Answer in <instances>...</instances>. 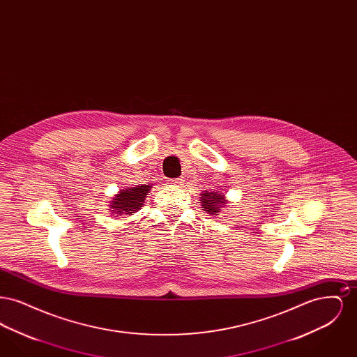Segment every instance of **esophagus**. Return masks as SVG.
<instances>
[{
    "mask_svg": "<svg viewBox=\"0 0 357 357\" xmlns=\"http://www.w3.org/2000/svg\"><path fill=\"white\" fill-rule=\"evenodd\" d=\"M183 183H185V181H183V179H181V178L174 179V181H170L171 186L174 187H182L183 186Z\"/></svg>",
    "mask_w": 357,
    "mask_h": 357,
    "instance_id": "esophagus-1",
    "label": "esophagus"
}]
</instances>
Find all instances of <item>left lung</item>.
Wrapping results in <instances>:
<instances>
[{"label":"left lung","mask_w":357,"mask_h":357,"mask_svg":"<svg viewBox=\"0 0 357 357\" xmlns=\"http://www.w3.org/2000/svg\"><path fill=\"white\" fill-rule=\"evenodd\" d=\"M199 198H201L202 208L210 215H218L221 213V208L227 204L225 195L215 190L214 191L204 190Z\"/></svg>","instance_id":"8db88e82"}]
</instances>
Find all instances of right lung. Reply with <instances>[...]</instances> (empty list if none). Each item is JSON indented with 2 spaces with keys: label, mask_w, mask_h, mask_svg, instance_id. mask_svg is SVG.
I'll list each match as a JSON object with an SVG mask.
<instances>
[{
  "label": "right lung",
  "mask_w": 357,
  "mask_h": 357,
  "mask_svg": "<svg viewBox=\"0 0 357 357\" xmlns=\"http://www.w3.org/2000/svg\"><path fill=\"white\" fill-rule=\"evenodd\" d=\"M151 185H142V186L128 187L120 190L119 192L109 201V210L114 215H132L137 210H140L144 204L146 197L149 195Z\"/></svg>",
  "instance_id": "obj_1"
}]
</instances>
